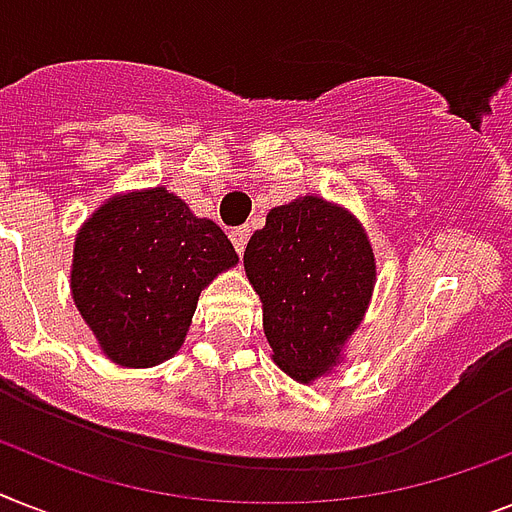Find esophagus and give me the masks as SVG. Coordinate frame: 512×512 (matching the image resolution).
Returning <instances> with one entry per match:
<instances>
[{"label": "esophagus", "mask_w": 512, "mask_h": 512, "mask_svg": "<svg viewBox=\"0 0 512 512\" xmlns=\"http://www.w3.org/2000/svg\"><path fill=\"white\" fill-rule=\"evenodd\" d=\"M248 235H251V230L248 227H235V230L230 232V240H232V246H235V251L243 256V251H246L248 246Z\"/></svg>", "instance_id": "1"}]
</instances>
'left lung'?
Listing matches in <instances>:
<instances>
[{
    "mask_svg": "<svg viewBox=\"0 0 512 512\" xmlns=\"http://www.w3.org/2000/svg\"><path fill=\"white\" fill-rule=\"evenodd\" d=\"M243 264L264 303L274 363L298 382L335 366L374 290V253L356 219L306 196L266 214Z\"/></svg>",
    "mask_w": 512,
    "mask_h": 512,
    "instance_id": "left-lung-1",
    "label": "left lung"
}]
</instances>
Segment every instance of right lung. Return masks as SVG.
<instances>
[{
	"label": "right lung",
	"mask_w": 512,
	"mask_h": 512,
	"mask_svg": "<svg viewBox=\"0 0 512 512\" xmlns=\"http://www.w3.org/2000/svg\"><path fill=\"white\" fill-rule=\"evenodd\" d=\"M238 253L164 188L112 198L75 238L73 298L101 350L146 369L175 356L198 295Z\"/></svg>",
	"instance_id": "obj_1"
}]
</instances>
